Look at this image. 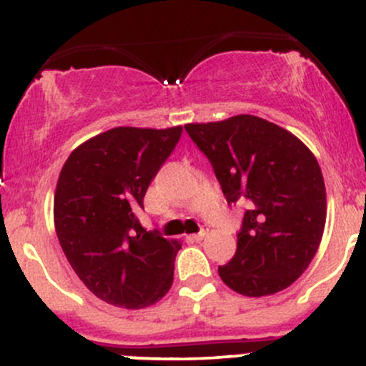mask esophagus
I'll return each instance as SVG.
<instances>
[{"label": "esophagus", "mask_w": 366, "mask_h": 366, "mask_svg": "<svg viewBox=\"0 0 366 366\" xmlns=\"http://www.w3.org/2000/svg\"><path fill=\"white\" fill-rule=\"evenodd\" d=\"M208 234V227H203L202 231L196 232V234H191V239H194V242H202L204 236Z\"/></svg>", "instance_id": "esophagus-1"}]
</instances>
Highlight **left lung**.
<instances>
[{
  "label": "left lung",
  "instance_id": "obj_1",
  "mask_svg": "<svg viewBox=\"0 0 366 366\" xmlns=\"http://www.w3.org/2000/svg\"><path fill=\"white\" fill-rule=\"evenodd\" d=\"M227 203L247 204L236 254L219 276L247 297L278 294L306 271L327 220L323 174L306 144L252 114L184 124Z\"/></svg>",
  "mask_w": 366,
  "mask_h": 366
}]
</instances>
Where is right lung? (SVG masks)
<instances>
[{
    "label": "right lung",
    "mask_w": 366,
    "mask_h": 366,
    "mask_svg": "<svg viewBox=\"0 0 366 366\" xmlns=\"http://www.w3.org/2000/svg\"><path fill=\"white\" fill-rule=\"evenodd\" d=\"M182 127H118L88 139L60 170L54 222L78 278L104 302L142 309L174 283L180 244L140 226L151 180L175 149Z\"/></svg>",
    "instance_id": "obj_1"
}]
</instances>
